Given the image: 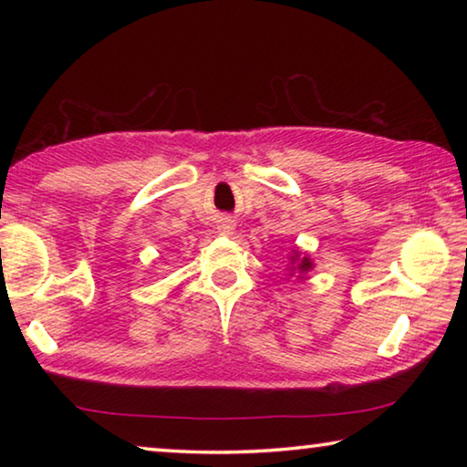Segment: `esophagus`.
Segmentation results:
<instances>
[{
  "mask_svg": "<svg viewBox=\"0 0 467 467\" xmlns=\"http://www.w3.org/2000/svg\"><path fill=\"white\" fill-rule=\"evenodd\" d=\"M218 231L223 233V234H233V231H234V224L231 223V220H224V223L218 226Z\"/></svg>",
  "mask_w": 467,
  "mask_h": 467,
  "instance_id": "1",
  "label": "esophagus"
}]
</instances>
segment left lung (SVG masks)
<instances>
[{"instance_id":"1","label":"left lung","mask_w":467,"mask_h":467,"mask_svg":"<svg viewBox=\"0 0 467 467\" xmlns=\"http://www.w3.org/2000/svg\"><path fill=\"white\" fill-rule=\"evenodd\" d=\"M288 272H290V275H295L296 274V278L298 280H306V274H309L313 267H315V264H313V259L306 255V253H300L296 247L290 251V255H288Z\"/></svg>"}]
</instances>
